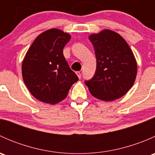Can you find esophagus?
I'll return each mask as SVG.
<instances>
[{"label":"esophagus","instance_id":"esophagus-1","mask_svg":"<svg viewBox=\"0 0 155 155\" xmlns=\"http://www.w3.org/2000/svg\"><path fill=\"white\" fill-rule=\"evenodd\" d=\"M76 75H77L78 77H79V79H80V78L82 77V74H81V73H80V72H79V71L76 72Z\"/></svg>","mask_w":155,"mask_h":155}]
</instances>
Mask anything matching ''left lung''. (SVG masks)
<instances>
[{
    "mask_svg": "<svg viewBox=\"0 0 155 155\" xmlns=\"http://www.w3.org/2000/svg\"><path fill=\"white\" fill-rule=\"evenodd\" d=\"M97 59V68L85 81L94 97L104 101L118 99L135 82L137 64L134 53L124 39L115 31L104 30L89 36Z\"/></svg>",
    "mask_w": 155,
    "mask_h": 155,
    "instance_id": "obj_1",
    "label": "left lung"
}]
</instances>
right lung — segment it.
<instances>
[{"label":"right lung","mask_w":155,"mask_h":155,"mask_svg":"<svg viewBox=\"0 0 155 155\" xmlns=\"http://www.w3.org/2000/svg\"><path fill=\"white\" fill-rule=\"evenodd\" d=\"M70 38L68 33L51 28L40 34L28 50L21 72L25 84L36 99L57 104L79 79L63 54Z\"/></svg>","instance_id":"1"}]
</instances>
